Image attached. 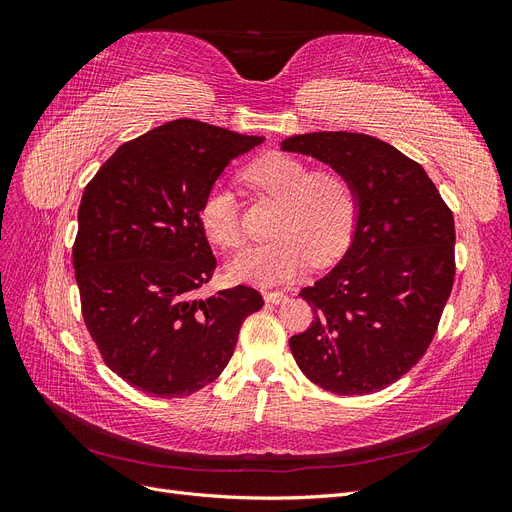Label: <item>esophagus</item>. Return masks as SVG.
<instances>
[{"mask_svg": "<svg viewBox=\"0 0 512 512\" xmlns=\"http://www.w3.org/2000/svg\"><path fill=\"white\" fill-rule=\"evenodd\" d=\"M265 301L271 303V305H282L288 301V294L284 292H277V290H271V292H265Z\"/></svg>", "mask_w": 512, "mask_h": 512, "instance_id": "obj_1", "label": "esophagus"}]
</instances>
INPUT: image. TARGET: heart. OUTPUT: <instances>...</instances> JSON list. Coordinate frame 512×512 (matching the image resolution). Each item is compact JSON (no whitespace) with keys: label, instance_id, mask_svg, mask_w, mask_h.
<instances>
[{"label":"heart","instance_id":"b5f03b06","mask_svg":"<svg viewBox=\"0 0 512 512\" xmlns=\"http://www.w3.org/2000/svg\"><path fill=\"white\" fill-rule=\"evenodd\" d=\"M252 188L282 200L275 239L247 245L228 262L232 282L273 286L303 273L309 262L327 265L342 254L356 222V196L350 181L318 170L288 153H269L245 168ZM200 224L211 243L232 250L241 241L235 194L226 185L211 188L200 205Z\"/></svg>","mask_w":512,"mask_h":512}]
</instances>
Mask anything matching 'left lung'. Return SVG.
Listing matches in <instances>:
<instances>
[{
    "instance_id": "1",
    "label": "left lung",
    "mask_w": 512,
    "mask_h": 512,
    "mask_svg": "<svg viewBox=\"0 0 512 512\" xmlns=\"http://www.w3.org/2000/svg\"><path fill=\"white\" fill-rule=\"evenodd\" d=\"M344 175L356 222L344 258L299 292L314 312L290 337L299 369L337 395L376 393L418 363L455 280V222L416 164L380 138L309 132L282 141Z\"/></svg>"
}]
</instances>
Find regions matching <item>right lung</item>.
<instances>
[{
    "mask_svg": "<svg viewBox=\"0 0 512 512\" xmlns=\"http://www.w3.org/2000/svg\"><path fill=\"white\" fill-rule=\"evenodd\" d=\"M262 141L175 119L121 145L87 183L72 247L83 318L104 363L134 389H203L265 303L250 286L196 297L215 269L200 205L230 160Z\"/></svg>",
    "mask_w": 512,
    "mask_h": 512,
    "instance_id": "right-lung-1",
    "label": "right lung"
}]
</instances>
